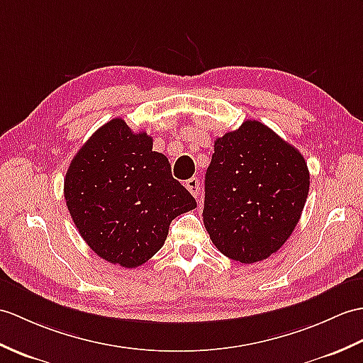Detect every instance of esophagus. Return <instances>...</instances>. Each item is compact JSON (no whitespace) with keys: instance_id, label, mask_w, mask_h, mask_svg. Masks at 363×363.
<instances>
[{"instance_id":"1","label":"esophagus","mask_w":363,"mask_h":363,"mask_svg":"<svg viewBox=\"0 0 363 363\" xmlns=\"http://www.w3.org/2000/svg\"><path fill=\"white\" fill-rule=\"evenodd\" d=\"M185 189H187L193 196L198 198V195H199V181H198V178H190L189 181H185Z\"/></svg>"}]
</instances>
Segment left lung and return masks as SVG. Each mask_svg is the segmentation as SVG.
Instances as JSON below:
<instances>
[{"label":"left lung","instance_id":"8db88e82","mask_svg":"<svg viewBox=\"0 0 363 363\" xmlns=\"http://www.w3.org/2000/svg\"><path fill=\"white\" fill-rule=\"evenodd\" d=\"M309 170L297 148L258 121L215 140L202 216L216 249L257 263L280 249L300 220Z\"/></svg>","mask_w":363,"mask_h":363}]
</instances>
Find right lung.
<instances>
[{"mask_svg":"<svg viewBox=\"0 0 363 363\" xmlns=\"http://www.w3.org/2000/svg\"><path fill=\"white\" fill-rule=\"evenodd\" d=\"M65 199L88 246L128 269L147 263L174 218L196 207L168 159L153 151L151 136L133 133L121 117L100 126L74 156Z\"/></svg>","mask_w":363,"mask_h":363,"instance_id":"add662e5","label":"right lung"}]
</instances>
